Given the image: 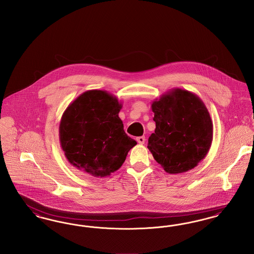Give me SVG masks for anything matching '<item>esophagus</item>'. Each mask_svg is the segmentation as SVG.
Listing matches in <instances>:
<instances>
[{"instance_id": "1", "label": "esophagus", "mask_w": 254, "mask_h": 254, "mask_svg": "<svg viewBox=\"0 0 254 254\" xmlns=\"http://www.w3.org/2000/svg\"><path fill=\"white\" fill-rule=\"evenodd\" d=\"M136 141L139 144H144V142H145V136H138V137H136Z\"/></svg>"}]
</instances>
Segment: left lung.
<instances>
[{
  "instance_id": "left-lung-1",
  "label": "left lung",
  "mask_w": 254,
  "mask_h": 254,
  "mask_svg": "<svg viewBox=\"0 0 254 254\" xmlns=\"http://www.w3.org/2000/svg\"><path fill=\"white\" fill-rule=\"evenodd\" d=\"M155 132L148 149L168 174L185 173L210 151L213 125L206 105L195 94L174 88L152 103Z\"/></svg>"
}]
</instances>
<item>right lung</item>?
Wrapping results in <instances>:
<instances>
[{
  "mask_svg": "<svg viewBox=\"0 0 254 254\" xmlns=\"http://www.w3.org/2000/svg\"><path fill=\"white\" fill-rule=\"evenodd\" d=\"M122 103L103 90H89L71 102L60 122V143L71 165L95 177L110 176L136 141L119 117Z\"/></svg>",
  "mask_w": 254,
  "mask_h": 254,
  "instance_id": "obj_1",
  "label": "right lung"
}]
</instances>
